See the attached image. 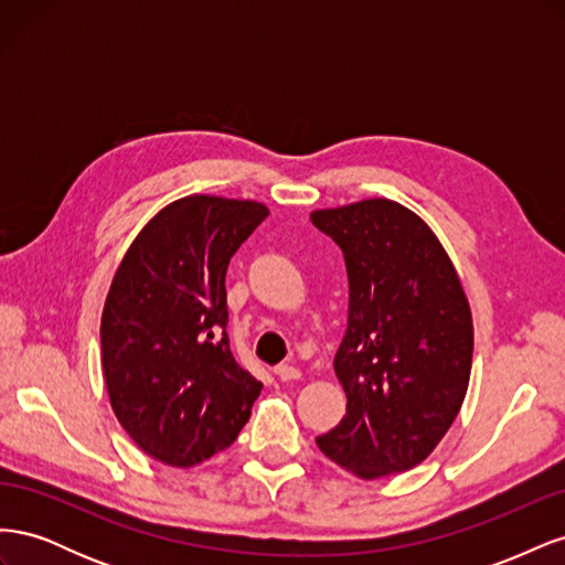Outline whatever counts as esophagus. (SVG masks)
Returning a JSON list of instances; mask_svg holds the SVG:
<instances>
[{
	"instance_id": "obj_1",
	"label": "esophagus",
	"mask_w": 565,
	"mask_h": 565,
	"mask_svg": "<svg viewBox=\"0 0 565 565\" xmlns=\"http://www.w3.org/2000/svg\"><path fill=\"white\" fill-rule=\"evenodd\" d=\"M276 374H278L282 382H295V380L301 377V372H299V367L295 363H280L276 367Z\"/></svg>"
}]
</instances>
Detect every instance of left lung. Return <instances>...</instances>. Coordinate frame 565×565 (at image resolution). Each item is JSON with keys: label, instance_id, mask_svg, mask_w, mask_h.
Listing matches in <instances>:
<instances>
[{"label": "left lung", "instance_id": "1", "mask_svg": "<svg viewBox=\"0 0 565 565\" xmlns=\"http://www.w3.org/2000/svg\"><path fill=\"white\" fill-rule=\"evenodd\" d=\"M344 252L349 328L334 355L347 415L316 438L339 467L382 478L431 455L467 396L473 328L450 256L403 204L311 214Z\"/></svg>", "mask_w": 565, "mask_h": 565}]
</instances>
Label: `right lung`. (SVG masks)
Instances as JSON below:
<instances>
[{
    "label": "right lung",
    "instance_id": "add662e5",
    "mask_svg": "<svg viewBox=\"0 0 565 565\" xmlns=\"http://www.w3.org/2000/svg\"><path fill=\"white\" fill-rule=\"evenodd\" d=\"M266 216L249 200H177L136 235L113 278L100 318L110 405L136 446L169 467L226 450L262 393L231 353L226 270Z\"/></svg>",
    "mask_w": 565,
    "mask_h": 565
}]
</instances>
